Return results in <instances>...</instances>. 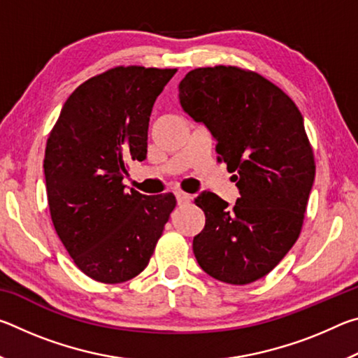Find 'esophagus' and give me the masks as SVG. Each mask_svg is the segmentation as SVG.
Listing matches in <instances>:
<instances>
[{
	"label": "esophagus",
	"mask_w": 358,
	"mask_h": 358,
	"mask_svg": "<svg viewBox=\"0 0 358 358\" xmlns=\"http://www.w3.org/2000/svg\"><path fill=\"white\" fill-rule=\"evenodd\" d=\"M175 197H177L178 205H186V203L191 202V196H189V194H186V192L177 191V192H175Z\"/></svg>",
	"instance_id": "esophagus-1"
}]
</instances>
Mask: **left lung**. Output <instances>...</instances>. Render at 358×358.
I'll list each match as a JSON object with an SVG mask.
<instances>
[{"label":"left lung","mask_w":358,"mask_h":358,"mask_svg":"<svg viewBox=\"0 0 358 358\" xmlns=\"http://www.w3.org/2000/svg\"><path fill=\"white\" fill-rule=\"evenodd\" d=\"M178 98L210 131L240 192L234 208L213 192L197 196L205 227L194 256L222 282L260 280L299 238L316 177L301 113L276 85L234 66L187 72Z\"/></svg>","instance_id":"1"}]
</instances>
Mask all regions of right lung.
I'll use <instances>...</instances> for the list:
<instances>
[{"mask_svg": "<svg viewBox=\"0 0 358 358\" xmlns=\"http://www.w3.org/2000/svg\"><path fill=\"white\" fill-rule=\"evenodd\" d=\"M177 69L128 66L82 83L64 102L45 147L53 226L85 275L123 282L148 265L175 208L172 192L123 185L126 164L147 157L155 101Z\"/></svg>", "mask_w": 358, "mask_h": 358, "instance_id": "obj_1", "label": "right lung"}]
</instances>
